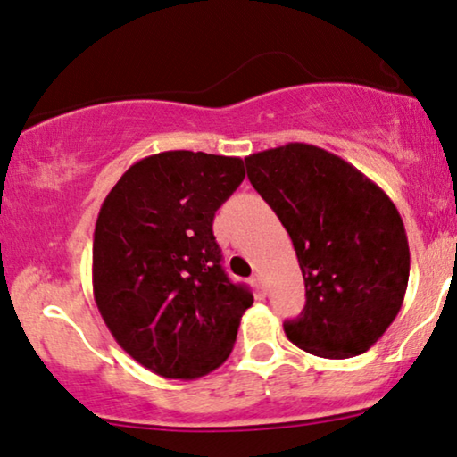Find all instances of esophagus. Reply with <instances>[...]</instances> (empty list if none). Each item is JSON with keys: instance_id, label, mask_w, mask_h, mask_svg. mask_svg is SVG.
Returning a JSON list of instances; mask_svg holds the SVG:
<instances>
[{"instance_id": "esophagus-1", "label": "esophagus", "mask_w": 457, "mask_h": 457, "mask_svg": "<svg viewBox=\"0 0 457 457\" xmlns=\"http://www.w3.org/2000/svg\"><path fill=\"white\" fill-rule=\"evenodd\" d=\"M252 285L255 293H258V297H266V285H264V278H262V274H253Z\"/></svg>"}]
</instances>
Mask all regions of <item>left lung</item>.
Listing matches in <instances>:
<instances>
[{
	"mask_svg": "<svg viewBox=\"0 0 457 457\" xmlns=\"http://www.w3.org/2000/svg\"><path fill=\"white\" fill-rule=\"evenodd\" d=\"M247 177L289 233L305 305L285 333L328 360L360 355L402 310L410 247L389 195L339 155L287 143L245 158Z\"/></svg>",
	"mask_w": 457,
	"mask_h": 457,
	"instance_id": "8db88e82",
	"label": "left lung"
}]
</instances>
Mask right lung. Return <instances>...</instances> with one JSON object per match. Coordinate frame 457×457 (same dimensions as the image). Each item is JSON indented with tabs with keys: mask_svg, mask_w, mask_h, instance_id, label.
<instances>
[{
	"mask_svg": "<svg viewBox=\"0 0 457 457\" xmlns=\"http://www.w3.org/2000/svg\"><path fill=\"white\" fill-rule=\"evenodd\" d=\"M243 179L241 158L179 149L139 160L104 199L93 295L118 345L160 377L216 370L253 303L224 272L212 230Z\"/></svg>",
	"mask_w": 457,
	"mask_h": 457,
	"instance_id": "right-lung-1",
	"label": "right lung"
}]
</instances>
